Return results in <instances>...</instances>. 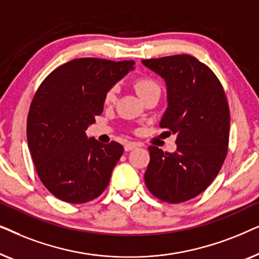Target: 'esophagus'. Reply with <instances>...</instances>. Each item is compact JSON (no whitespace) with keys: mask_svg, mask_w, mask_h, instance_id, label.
<instances>
[{"mask_svg":"<svg viewBox=\"0 0 259 259\" xmlns=\"http://www.w3.org/2000/svg\"><path fill=\"white\" fill-rule=\"evenodd\" d=\"M137 146H138V145H137L136 143H127V144L125 145V151H126V152L132 151V150H134V148H136Z\"/></svg>","mask_w":259,"mask_h":259,"instance_id":"1","label":"esophagus"}]
</instances>
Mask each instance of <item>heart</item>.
I'll list each match as a JSON object with an SVG mask.
<instances>
[{
    "label": "heart",
    "mask_w": 259,
    "mask_h": 259,
    "mask_svg": "<svg viewBox=\"0 0 259 259\" xmlns=\"http://www.w3.org/2000/svg\"><path fill=\"white\" fill-rule=\"evenodd\" d=\"M136 90L139 95L141 97V99L146 98L147 95H150L151 93H154V92H160V84H159L157 81L152 77L148 76H143L137 79L136 83ZM118 93H119V86L118 84H113L107 90L105 94V104H113L115 102L116 98H118Z\"/></svg>",
    "instance_id": "heart-1"
}]
</instances>
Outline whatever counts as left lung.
<instances>
[{
  "label": "left lung",
  "mask_w": 259,
  "mask_h": 259,
  "mask_svg": "<svg viewBox=\"0 0 259 259\" xmlns=\"http://www.w3.org/2000/svg\"><path fill=\"white\" fill-rule=\"evenodd\" d=\"M167 84L168 108L161 128L177 134L175 153L150 146L145 172L148 191L169 204L187 201L210 186L228 154L230 108L210 67L182 54L143 60Z\"/></svg>",
  "instance_id": "left-lung-1"
}]
</instances>
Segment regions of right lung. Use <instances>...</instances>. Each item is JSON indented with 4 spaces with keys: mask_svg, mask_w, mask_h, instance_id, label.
I'll list each match as a JSON object with an SVG mask.
<instances>
[{
    "mask_svg": "<svg viewBox=\"0 0 259 259\" xmlns=\"http://www.w3.org/2000/svg\"><path fill=\"white\" fill-rule=\"evenodd\" d=\"M136 62L80 58L55 68L38 86L27 118V140L37 176L70 204L98 198L123 153L119 143L86 136L104 109L105 94Z\"/></svg>",
    "mask_w": 259,
    "mask_h": 259,
    "instance_id": "add662e5",
    "label": "right lung"
}]
</instances>
